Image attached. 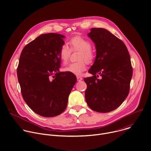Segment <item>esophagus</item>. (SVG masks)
Segmentation results:
<instances>
[{"instance_id": "34e87169", "label": "esophagus", "mask_w": 151, "mask_h": 151, "mask_svg": "<svg viewBox=\"0 0 151 151\" xmlns=\"http://www.w3.org/2000/svg\"><path fill=\"white\" fill-rule=\"evenodd\" d=\"M77 80H78V81H81L82 80V78L80 77V76H77Z\"/></svg>"}]
</instances>
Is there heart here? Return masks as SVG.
Wrapping results in <instances>:
<instances>
[{"mask_svg": "<svg viewBox=\"0 0 151 151\" xmlns=\"http://www.w3.org/2000/svg\"><path fill=\"white\" fill-rule=\"evenodd\" d=\"M70 48L67 44H63L59 51V56L63 63L66 64L69 61L71 51H79L78 60L79 61L70 63L64 68V70L67 72L80 75L86 70V63H92L96 57L94 51L91 49L92 45L91 42L85 38L81 36H75L69 41Z\"/></svg>", "mask_w": 151, "mask_h": 151, "instance_id": "obj_1", "label": "heart"}]
</instances>
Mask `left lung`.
Here are the masks:
<instances>
[{"label":"left lung","instance_id":"obj_1","mask_svg":"<svg viewBox=\"0 0 151 151\" xmlns=\"http://www.w3.org/2000/svg\"><path fill=\"white\" fill-rule=\"evenodd\" d=\"M88 36L96 45V57L88 71L93 76L83 79L87 85L85 100L94 111L109 112L122 103L130 91V56L124 43L108 30L92 28Z\"/></svg>","mask_w":151,"mask_h":151}]
</instances>
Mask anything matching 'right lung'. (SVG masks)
Returning <instances> with one entry per match:
<instances>
[{"label": "right lung", "instance_id": "obj_1", "mask_svg": "<svg viewBox=\"0 0 151 151\" xmlns=\"http://www.w3.org/2000/svg\"><path fill=\"white\" fill-rule=\"evenodd\" d=\"M64 37L54 33L41 35L20 55L17 72L21 94L30 108L42 116L63 112L76 82L74 74L59 72V51Z\"/></svg>", "mask_w": 151, "mask_h": 151}]
</instances>
